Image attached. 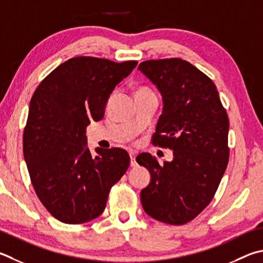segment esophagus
Wrapping results in <instances>:
<instances>
[{"mask_svg": "<svg viewBox=\"0 0 263 263\" xmlns=\"http://www.w3.org/2000/svg\"><path fill=\"white\" fill-rule=\"evenodd\" d=\"M137 154L135 152H130V157H131V166H137V161H136Z\"/></svg>", "mask_w": 263, "mask_h": 263, "instance_id": "obj_1", "label": "esophagus"}]
</instances>
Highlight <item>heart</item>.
Returning <instances> with one entry per match:
<instances>
[{
    "label": "heart",
    "mask_w": 263,
    "mask_h": 263,
    "mask_svg": "<svg viewBox=\"0 0 263 263\" xmlns=\"http://www.w3.org/2000/svg\"><path fill=\"white\" fill-rule=\"evenodd\" d=\"M148 90H149V89L146 88V87H144V88H141V89L139 90V92H148Z\"/></svg>",
    "instance_id": "1"
}]
</instances>
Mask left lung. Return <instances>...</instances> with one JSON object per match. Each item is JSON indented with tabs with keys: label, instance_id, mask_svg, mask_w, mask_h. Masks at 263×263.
Wrapping results in <instances>:
<instances>
[{
	"label": "left lung",
	"instance_id": "left-lung-1",
	"mask_svg": "<svg viewBox=\"0 0 263 263\" xmlns=\"http://www.w3.org/2000/svg\"><path fill=\"white\" fill-rule=\"evenodd\" d=\"M138 69L163 97L152 144L174 151L162 165L147 153L137 156L152 175L141 203L151 217L181 226L211 203L221 183L230 155L228 114L213 80L187 61L149 60Z\"/></svg>",
	"mask_w": 263,
	"mask_h": 263
}]
</instances>
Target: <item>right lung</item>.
I'll list each match as a JSON object with an SVG mask.
<instances>
[{
	"instance_id": "obj_1",
	"label": "right lung",
	"mask_w": 263,
	"mask_h": 263,
	"mask_svg": "<svg viewBox=\"0 0 263 263\" xmlns=\"http://www.w3.org/2000/svg\"><path fill=\"white\" fill-rule=\"evenodd\" d=\"M137 64L72 57L33 93L23 135L24 157L37 198L61 222L82 224L100 216L111 187L130 165L123 148H97V156L90 154L85 128L103 118L109 95Z\"/></svg>"
}]
</instances>
